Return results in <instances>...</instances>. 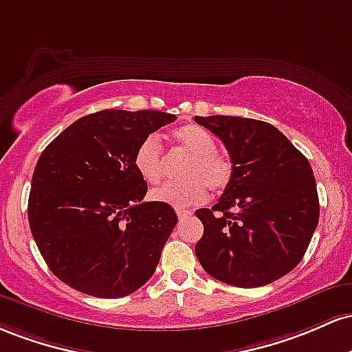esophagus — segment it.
I'll return each mask as SVG.
<instances>
[{"label": "esophagus", "instance_id": "esophagus-1", "mask_svg": "<svg viewBox=\"0 0 352 352\" xmlns=\"http://www.w3.org/2000/svg\"><path fill=\"white\" fill-rule=\"evenodd\" d=\"M176 214H177V218H179V219H186L192 214V212L186 211V209H176Z\"/></svg>", "mask_w": 352, "mask_h": 352}]
</instances>
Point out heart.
Returning <instances> with one entry per match:
<instances>
[{
	"label": "heart",
	"mask_w": 352,
	"mask_h": 352,
	"mask_svg": "<svg viewBox=\"0 0 352 352\" xmlns=\"http://www.w3.org/2000/svg\"><path fill=\"white\" fill-rule=\"evenodd\" d=\"M171 138L177 151L189 155V160L181 169V176L186 179L155 189L151 192V199L183 209L206 201L208 188L214 192H221L229 186L232 164L216 151L214 138L206 129L196 124L181 126L171 133ZM133 164L138 175L148 184L156 186L163 181L166 160L157 136L149 134L138 144Z\"/></svg>",
	"instance_id": "obj_1"
}]
</instances>
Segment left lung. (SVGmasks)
Returning <instances> with one entry per match:
<instances>
[{
  "label": "left lung",
  "instance_id": "8db88e82",
  "mask_svg": "<svg viewBox=\"0 0 352 352\" xmlns=\"http://www.w3.org/2000/svg\"><path fill=\"white\" fill-rule=\"evenodd\" d=\"M223 141L232 177L211 209L195 251L209 276L236 287L266 286L302 259L319 221L309 161L278 128L239 116H195Z\"/></svg>",
  "mask_w": 352,
  "mask_h": 352
}]
</instances>
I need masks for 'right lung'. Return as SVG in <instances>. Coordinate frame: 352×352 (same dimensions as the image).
I'll return each instance as SVG.
<instances>
[{
    "instance_id": "right-lung-1",
    "label": "right lung",
    "mask_w": 352,
    "mask_h": 352,
    "mask_svg": "<svg viewBox=\"0 0 352 352\" xmlns=\"http://www.w3.org/2000/svg\"><path fill=\"white\" fill-rule=\"evenodd\" d=\"M175 120L149 109H102L46 146L31 179L28 219L59 281L114 299L155 274L177 216L169 204L144 203L148 184L133 156L146 136Z\"/></svg>"
}]
</instances>
